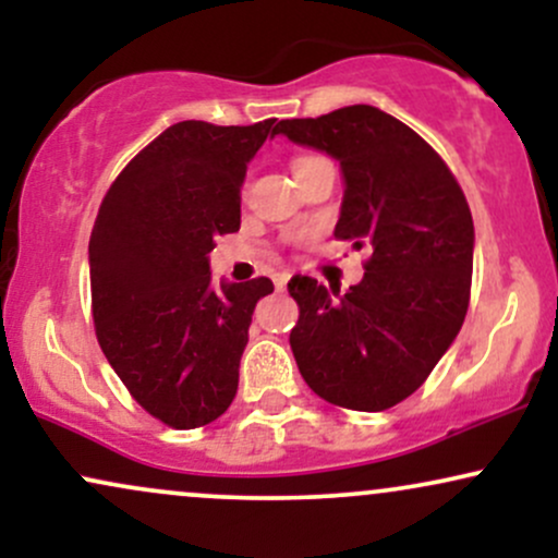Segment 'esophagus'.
Returning a JSON list of instances; mask_svg holds the SVG:
<instances>
[{"mask_svg":"<svg viewBox=\"0 0 558 558\" xmlns=\"http://www.w3.org/2000/svg\"><path fill=\"white\" fill-rule=\"evenodd\" d=\"M288 280H291V275H288V272H275L272 275V283H275V288H278V291H283V288L288 286Z\"/></svg>","mask_w":558,"mask_h":558,"instance_id":"1","label":"esophagus"}]
</instances>
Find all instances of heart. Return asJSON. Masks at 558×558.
Returning <instances> with one entry per match:
<instances>
[{
	"instance_id": "b5f03b06",
	"label": "heart",
	"mask_w": 558,
	"mask_h": 558,
	"mask_svg": "<svg viewBox=\"0 0 558 558\" xmlns=\"http://www.w3.org/2000/svg\"><path fill=\"white\" fill-rule=\"evenodd\" d=\"M301 159H304V157H301ZM296 162H299V159H296ZM296 162H293V165H296Z\"/></svg>"
}]
</instances>
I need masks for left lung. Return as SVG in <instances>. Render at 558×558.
Masks as SVG:
<instances>
[{
    "label": "left lung",
    "instance_id": "left-lung-1",
    "mask_svg": "<svg viewBox=\"0 0 558 558\" xmlns=\"http://www.w3.org/2000/svg\"><path fill=\"white\" fill-rule=\"evenodd\" d=\"M278 133L341 165L336 239L369 246L349 291L296 275L291 349L306 386L338 407L383 412L412 396L462 330L475 226L446 162L393 114L351 105L280 120Z\"/></svg>",
    "mask_w": 558,
    "mask_h": 558
}]
</instances>
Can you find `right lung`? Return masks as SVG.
<instances>
[{"mask_svg":"<svg viewBox=\"0 0 558 558\" xmlns=\"http://www.w3.org/2000/svg\"><path fill=\"white\" fill-rule=\"evenodd\" d=\"M275 118L254 125L183 120L110 185L92 241L94 325L107 362L151 417L191 430L239 390L254 306L270 278L220 286L209 252L241 228V185Z\"/></svg>","mask_w":558,"mask_h":558,"instance_id":"1","label":"right lung"}]
</instances>
